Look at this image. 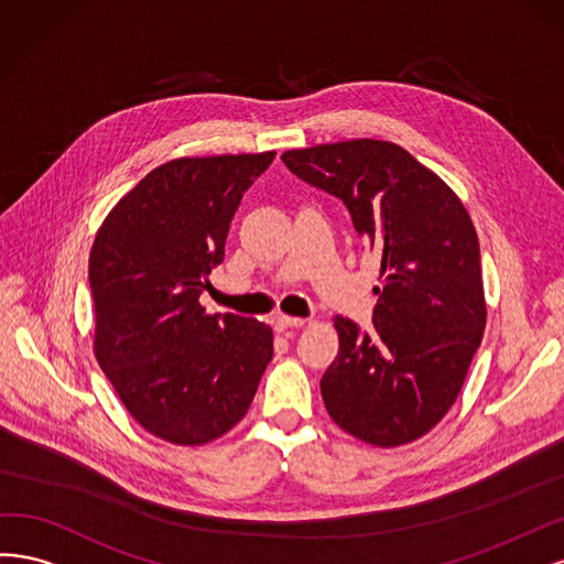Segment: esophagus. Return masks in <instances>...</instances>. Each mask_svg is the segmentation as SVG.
<instances>
[{"mask_svg":"<svg viewBox=\"0 0 564 564\" xmlns=\"http://www.w3.org/2000/svg\"><path fill=\"white\" fill-rule=\"evenodd\" d=\"M304 325V318H295V316H276V321H274V328L279 330V333H283V330H288V328H302Z\"/></svg>","mask_w":564,"mask_h":564,"instance_id":"esophagus-1","label":"esophagus"}]
</instances>
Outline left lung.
Here are the masks:
<instances>
[{
    "instance_id": "left-lung-1",
    "label": "left lung",
    "mask_w": 564,
    "mask_h": 564,
    "mask_svg": "<svg viewBox=\"0 0 564 564\" xmlns=\"http://www.w3.org/2000/svg\"><path fill=\"white\" fill-rule=\"evenodd\" d=\"M290 173L337 196L381 260L370 330L337 316L339 354L321 379L333 422L395 447L438 424L457 401L485 330L480 246L443 180L384 140L290 150Z\"/></svg>"
}]
</instances>
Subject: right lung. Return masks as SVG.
<instances>
[{
    "label": "right lung",
    "mask_w": 564,
    "mask_h": 564,
    "mask_svg": "<svg viewBox=\"0 0 564 564\" xmlns=\"http://www.w3.org/2000/svg\"><path fill=\"white\" fill-rule=\"evenodd\" d=\"M276 152L163 163L105 217L88 258L96 358L156 438L204 445L243 420L274 356L271 328L206 314L231 217Z\"/></svg>",
    "instance_id": "right-lung-1"
}]
</instances>
